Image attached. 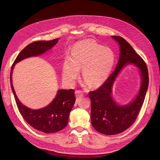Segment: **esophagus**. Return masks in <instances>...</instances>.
<instances>
[{
	"label": "esophagus",
	"instance_id": "esophagus-1",
	"mask_svg": "<svg viewBox=\"0 0 160 160\" xmlns=\"http://www.w3.org/2000/svg\"><path fill=\"white\" fill-rule=\"evenodd\" d=\"M75 94H76V96L77 98H80L81 97H82L84 96V93L82 91H79V90H77L76 91V92H75Z\"/></svg>",
	"mask_w": 160,
	"mask_h": 160
}]
</instances>
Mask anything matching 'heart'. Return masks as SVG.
<instances>
[{
  "label": "heart",
  "mask_w": 160,
  "mask_h": 160,
  "mask_svg": "<svg viewBox=\"0 0 160 160\" xmlns=\"http://www.w3.org/2000/svg\"><path fill=\"white\" fill-rule=\"evenodd\" d=\"M115 64V54L108 47H104L93 40L77 42L62 64V76L67 83L76 79L79 69L82 77L89 86L99 87L106 81Z\"/></svg>",
  "instance_id": "obj_1"
}]
</instances>
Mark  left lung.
Masks as SVG:
<instances>
[{
    "label": "left lung",
    "mask_w": 160,
    "mask_h": 160,
    "mask_svg": "<svg viewBox=\"0 0 160 160\" xmlns=\"http://www.w3.org/2000/svg\"><path fill=\"white\" fill-rule=\"evenodd\" d=\"M113 38L120 46V58L116 68L99 89L89 93L91 101V124L98 132L107 135L121 133L134 123L144 103L148 86V71L144 60L123 38L113 36ZM129 63L135 64L141 71V88L132 103L118 106L111 96L112 86L120 70Z\"/></svg>",
    "instance_id": "obj_1"
}]
</instances>
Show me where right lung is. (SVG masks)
Here are the masks:
<instances>
[{
	"instance_id": "right-lung-1",
	"label": "right lung",
	"mask_w": 160,
	"mask_h": 160,
	"mask_svg": "<svg viewBox=\"0 0 160 160\" xmlns=\"http://www.w3.org/2000/svg\"><path fill=\"white\" fill-rule=\"evenodd\" d=\"M58 42V38L48 41L39 40L29 44L16 57L10 73L11 87L20 114L31 127L45 133L60 131L67 125L69 113L76 102L74 90H59L55 99L48 106L40 109L33 110L24 106L17 98L13 87L12 74L16 63L27 58L38 56L45 53L47 50L52 49Z\"/></svg>"
}]
</instances>
